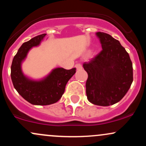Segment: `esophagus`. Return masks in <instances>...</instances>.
Listing matches in <instances>:
<instances>
[{
	"instance_id": "1",
	"label": "esophagus",
	"mask_w": 146,
	"mask_h": 146,
	"mask_svg": "<svg viewBox=\"0 0 146 146\" xmlns=\"http://www.w3.org/2000/svg\"><path fill=\"white\" fill-rule=\"evenodd\" d=\"M75 68H76L78 70L81 69V68H82V65L80 64V63H77L75 65Z\"/></svg>"
}]
</instances>
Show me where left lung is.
I'll list each match as a JSON object with an SVG mask.
<instances>
[{
  "mask_svg": "<svg viewBox=\"0 0 146 146\" xmlns=\"http://www.w3.org/2000/svg\"><path fill=\"white\" fill-rule=\"evenodd\" d=\"M102 50L83 67L88 73L87 99L95 105L108 106L119 102L133 81L132 63L128 53L117 40L97 32Z\"/></svg>",
  "mask_w": 146,
  "mask_h": 146,
  "instance_id": "1",
  "label": "left lung"
}]
</instances>
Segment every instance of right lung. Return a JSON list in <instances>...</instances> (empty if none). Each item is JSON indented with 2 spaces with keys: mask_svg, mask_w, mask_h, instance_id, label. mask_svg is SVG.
<instances>
[{
  "mask_svg": "<svg viewBox=\"0 0 146 146\" xmlns=\"http://www.w3.org/2000/svg\"><path fill=\"white\" fill-rule=\"evenodd\" d=\"M46 35H39L23 43L14 56L11 66V78L14 88L25 100L34 105H50L60 100L68 81L76 72L75 68L70 70L57 68L39 82L30 80L23 75L21 71L22 61L30 48L38 46Z\"/></svg>",
  "mask_w": 146,
  "mask_h": 146,
  "instance_id": "obj_1",
  "label": "right lung"
}]
</instances>
